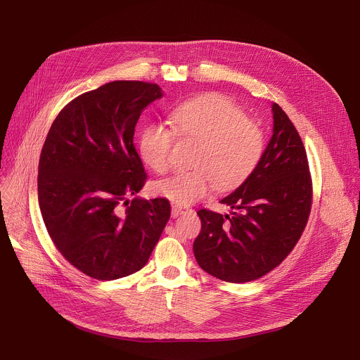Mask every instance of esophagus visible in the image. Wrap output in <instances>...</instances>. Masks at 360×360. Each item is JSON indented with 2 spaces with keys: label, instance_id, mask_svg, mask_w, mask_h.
<instances>
[{
  "label": "esophagus",
  "instance_id": "esophagus-1",
  "mask_svg": "<svg viewBox=\"0 0 360 360\" xmlns=\"http://www.w3.org/2000/svg\"><path fill=\"white\" fill-rule=\"evenodd\" d=\"M188 211H191L188 207H182V205H176V203L172 205V217L174 218L184 214V212H188Z\"/></svg>",
  "mask_w": 360,
  "mask_h": 360
}]
</instances>
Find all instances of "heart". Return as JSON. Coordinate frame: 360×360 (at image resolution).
Here are the masks:
<instances>
[{
	"label": "heart",
	"mask_w": 360,
	"mask_h": 360,
	"mask_svg": "<svg viewBox=\"0 0 360 360\" xmlns=\"http://www.w3.org/2000/svg\"><path fill=\"white\" fill-rule=\"evenodd\" d=\"M171 124L185 139L198 142L195 167L153 184L155 193L189 205L207 195L212 185L226 191L242 184L259 164L265 134L255 120L243 117L233 102L218 94L202 95L172 108ZM174 134L161 124H149L139 138L142 161L158 174L171 167Z\"/></svg>",
	"instance_id": "obj_1"
}]
</instances>
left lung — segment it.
Wrapping results in <instances>:
<instances>
[{
	"label": "left lung",
	"instance_id": "obj_1",
	"mask_svg": "<svg viewBox=\"0 0 360 360\" xmlns=\"http://www.w3.org/2000/svg\"><path fill=\"white\" fill-rule=\"evenodd\" d=\"M274 134L259 164L221 203V215L199 210L193 242L198 265L231 283L259 279L292 252L312 207V178L303 142L285 111L272 105Z\"/></svg>",
	"mask_w": 360,
	"mask_h": 360
}]
</instances>
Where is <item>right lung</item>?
Returning <instances> with one entry per match:
<instances>
[{
  "instance_id": "add662e5",
  "label": "right lung",
  "mask_w": 360,
  "mask_h": 360,
  "mask_svg": "<svg viewBox=\"0 0 360 360\" xmlns=\"http://www.w3.org/2000/svg\"><path fill=\"white\" fill-rule=\"evenodd\" d=\"M161 96L158 84L108 82L67 104L44 142L38 202L45 228L64 258L94 279L142 269L169 221L168 199L135 196L146 181L135 125Z\"/></svg>"
}]
</instances>
